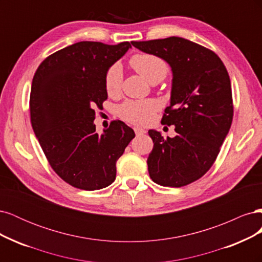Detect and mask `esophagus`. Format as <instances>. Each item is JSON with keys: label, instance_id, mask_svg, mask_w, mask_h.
Listing matches in <instances>:
<instances>
[{"label": "esophagus", "instance_id": "34e87169", "mask_svg": "<svg viewBox=\"0 0 262 262\" xmlns=\"http://www.w3.org/2000/svg\"><path fill=\"white\" fill-rule=\"evenodd\" d=\"M134 132H136L137 136H141V134H144L146 131L144 129L139 128V126H136V128H134Z\"/></svg>", "mask_w": 262, "mask_h": 262}]
</instances>
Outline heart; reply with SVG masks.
I'll list each match as a JSON object with an SVG mask.
<instances>
[{"mask_svg": "<svg viewBox=\"0 0 262 262\" xmlns=\"http://www.w3.org/2000/svg\"><path fill=\"white\" fill-rule=\"evenodd\" d=\"M131 67L149 83H158L168 74L169 68L163 59L154 54L139 53L130 59ZM123 81L122 68L119 63L110 66L105 74V89L109 96H116L121 91ZM160 102L155 99H129L118 108L123 120L145 125L154 120Z\"/></svg>", "mask_w": 262, "mask_h": 262, "instance_id": "1", "label": "heart"}]
</instances>
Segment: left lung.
I'll list each match as a JSON object with an SVG mask.
<instances>
[{"label":"left lung","mask_w":262,"mask_h":262,"mask_svg":"<svg viewBox=\"0 0 262 262\" xmlns=\"http://www.w3.org/2000/svg\"><path fill=\"white\" fill-rule=\"evenodd\" d=\"M171 68L170 105L162 123L175 125L177 136L164 139L149 130L153 149L149 177L165 187H182L201 178L220 153L233 121L231 80L216 53L180 37L132 41Z\"/></svg>","instance_id":"left-lung-1"}]
</instances>
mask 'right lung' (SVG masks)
<instances>
[{
  "instance_id": "obj_1",
  "label": "right lung",
  "mask_w": 262,
  "mask_h": 262,
  "mask_svg": "<svg viewBox=\"0 0 262 262\" xmlns=\"http://www.w3.org/2000/svg\"><path fill=\"white\" fill-rule=\"evenodd\" d=\"M131 48L81 41L52 53L38 67L29 109L34 132L52 169L69 185L99 190L116 179V163L134 131L120 120L96 133L95 109L108 95L105 74Z\"/></svg>"
}]
</instances>
